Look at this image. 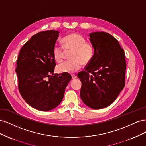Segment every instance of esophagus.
I'll list each match as a JSON object with an SVG mask.
<instances>
[{"label": "esophagus", "mask_w": 146, "mask_h": 146, "mask_svg": "<svg viewBox=\"0 0 146 146\" xmlns=\"http://www.w3.org/2000/svg\"><path fill=\"white\" fill-rule=\"evenodd\" d=\"M71 77H72V79H76L77 78V76L76 75H74V74H72L71 75Z\"/></svg>", "instance_id": "esophagus-1"}]
</instances>
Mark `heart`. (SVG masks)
<instances>
[{
  "label": "heart",
  "mask_w": 146,
  "mask_h": 146,
  "mask_svg": "<svg viewBox=\"0 0 146 146\" xmlns=\"http://www.w3.org/2000/svg\"><path fill=\"white\" fill-rule=\"evenodd\" d=\"M63 46L66 51H71L69 61L58 65L56 68L59 73L73 74L82 67V64L90 63L94 55V47L92 43L86 42L82 35L76 33H70L63 38ZM63 46L55 44L53 48V56L58 63L62 62L65 51Z\"/></svg>",
  "instance_id": "1"
}]
</instances>
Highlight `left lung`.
<instances>
[{
  "mask_svg": "<svg viewBox=\"0 0 146 146\" xmlns=\"http://www.w3.org/2000/svg\"><path fill=\"white\" fill-rule=\"evenodd\" d=\"M94 47L92 60L77 74L82 82L80 98L88 107L102 109L111 105L125 86V52L110 34H90Z\"/></svg>",
  "mask_w": 146,
  "mask_h": 146,
  "instance_id": "obj_1",
  "label": "left lung"
}]
</instances>
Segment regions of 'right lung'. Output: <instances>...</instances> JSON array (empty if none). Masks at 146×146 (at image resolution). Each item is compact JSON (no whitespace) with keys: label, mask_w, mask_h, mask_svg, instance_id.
<instances>
[{"label":"right lung","mask_w":146,"mask_h":146,"mask_svg":"<svg viewBox=\"0 0 146 146\" xmlns=\"http://www.w3.org/2000/svg\"><path fill=\"white\" fill-rule=\"evenodd\" d=\"M59 36L56 30L39 32L21 48L16 61L18 88L23 98L31 107L47 111L62 100L71 76L54 74L55 61L53 48Z\"/></svg>","instance_id":"obj_1"}]
</instances>
